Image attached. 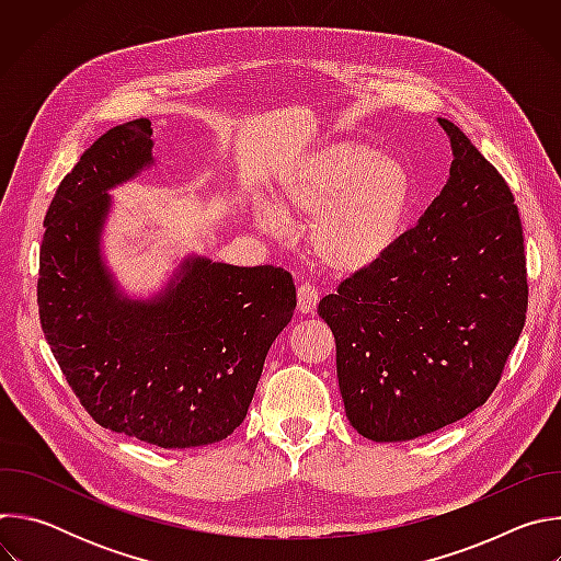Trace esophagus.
I'll return each mask as SVG.
<instances>
[{"instance_id": "esophagus-1", "label": "esophagus", "mask_w": 561, "mask_h": 561, "mask_svg": "<svg viewBox=\"0 0 561 561\" xmlns=\"http://www.w3.org/2000/svg\"><path fill=\"white\" fill-rule=\"evenodd\" d=\"M317 301H319V290L310 284H301L297 288V308L304 314H312L317 310Z\"/></svg>"}]
</instances>
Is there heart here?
I'll list each match as a JSON object with an SVG mask.
<instances>
[{
    "label": "heart",
    "instance_id": "heart-1",
    "mask_svg": "<svg viewBox=\"0 0 561 561\" xmlns=\"http://www.w3.org/2000/svg\"><path fill=\"white\" fill-rule=\"evenodd\" d=\"M413 173L402 159L359 141H333L301 157L275 184L271 207L288 221H308L310 255L335 275H355L394 244L413 206ZM264 230L279 221L255 210Z\"/></svg>",
    "mask_w": 561,
    "mask_h": 561
}]
</instances>
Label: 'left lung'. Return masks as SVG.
Masks as SVG:
<instances>
[{"instance_id":"left-lung-1","label":"left lung","mask_w":561,"mask_h":561,"mask_svg":"<svg viewBox=\"0 0 561 561\" xmlns=\"http://www.w3.org/2000/svg\"><path fill=\"white\" fill-rule=\"evenodd\" d=\"M453 164L420 224L319 301L346 417L373 442L435 433L500 383L528 308L524 232L500 171L448 119Z\"/></svg>"}]
</instances>
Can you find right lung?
Returning <instances> with one entry per match:
<instances>
[{"mask_svg": "<svg viewBox=\"0 0 561 561\" xmlns=\"http://www.w3.org/2000/svg\"><path fill=\"white\" fill-rule=\"evenodd\" d=\"M152 128L106 130L61 180L39 251L46 342L104 428L162 448L226 439L244 422L271 344L297 306L288 271L188 257L162 295L119 293L100 253L108 188L152 164Z\"/></svg>", "mask_w": 561, "mask_h": 561, "instance_id": "1", "label": "right lung"}]
</instances>
